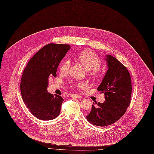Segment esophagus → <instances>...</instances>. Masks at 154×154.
<instances>
[{"mask_svg":"<svg viewBox=\"0 0 154 154\" xmlns=\"http://www.w3.org/2000/svg\"><path fill=\"white\" fill-rule=\"evenodd\" d=\"M70 97L71 98H81V96H79V95L76 94H71L70 95Z\"/></svg>","mask_w":154,"mask_h":154,"instance_id":"obj_1","label":"esophagus"}]
</instances>
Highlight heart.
Instances as JSON below:
<instances>
[{
	"instance_id": "obj_1",
	"label": "heart",
	"mask_w": 154,
	"mask_h": 154,
	"mask_svg": "<svg viewBox=\"0 0 154 154\" xmlns=\"http://www.w3.org/2000/svg\"><path fill=\"white\" fill-rule=\"evenodd\" d=\"M78 59L80 60L86 67V68L89 70L92 71L94 72L97 69H99L101 66V60L100 57L95 54L94 53L90 51H82L80 53L78 56ZM71 61L69 60H66L61 64L60 67V72L63 74L66 73L69 68L70 67ZM71 85L72 86H84L85 83L84 82H71Z\"/></svg>"
}]
</instances>
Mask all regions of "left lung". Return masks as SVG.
<instances>
[{
    "label": "left lung",
    "instance_id": "1",
    "mask_svg": "<svg viewBox=\"0 0 154 154\" xmlns=\"http://www.w3.org/2000/svg\"><path fill=\"white\" fill-rule=\"evenodd\" d=\"M108 69L97 90L105 94L103 103H93L86 119L93 125L105 127L118 121L130 105L131 82L125 66L111 55H106Z\"/></svg>",
    "mask_w": 154,
    "mask_h": 154
}]
</instances>
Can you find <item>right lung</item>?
<instances>
[{
    "instance_id": "obj_1",
    "label": "right lung",
    "mask_w": 154,
    "mask_h": 154,
    "mask_svg": "<svg viewBox=\"0 0 154 154\" xmlns=\"http://www.w3.org/2000/svg\"><path fill=\"white\" fill-rule=\"evenodd\" d=\"M71 49L68 45L49 44L36 53L28 62L20 82L24 103L36 118L53 120L59 115L64 99L49 93V78L56 77L61 61Z\"/></svg>"
}]
</instances>
